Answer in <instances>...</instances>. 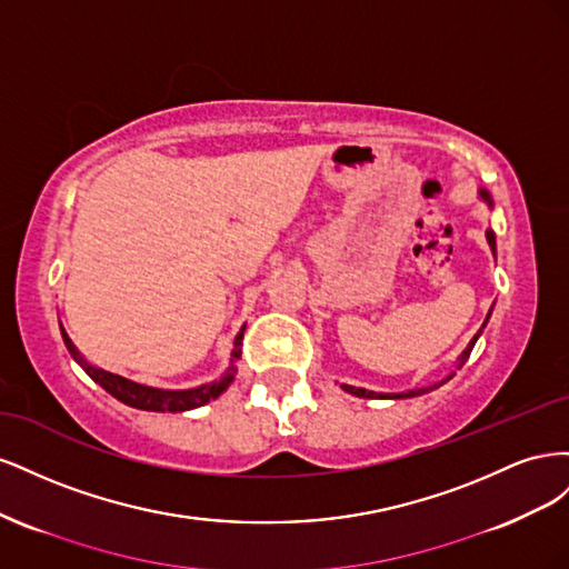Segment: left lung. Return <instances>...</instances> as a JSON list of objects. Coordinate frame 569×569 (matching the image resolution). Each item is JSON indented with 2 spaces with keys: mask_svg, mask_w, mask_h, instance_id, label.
I'll return each mask as SVG.
<instances>
[{
  "mask_svg": "<svg viewBox=\"0 0 569 569\" xmlns=\"http://www.w3.org/2000/svg\"><path fill=\"white\" fill-rule=\"evenodd\" d=\"M481 199H485L489 206H493L491 203V197H489V192H485V189H481ZM487 242H489V247L496 251V234H493V230H487ZM481 335V330L472 337V341L468 343V349L462 351V356H460V363H458V368L460 366H465V360L470 358V353H472V347H475V341H477V337ZM453 375H449L446 377V380H441V382H437L435 387H422V389H410V391H406V393H375V391H368V389H360V387H351V385H343V389H347L349 393H353V396H360V399H408V396H420V393H427V391H432V389H437V387H441L443 382H449Z\"/></svg>",
  "mask_w": 569,
  "mask_h": 569,
  "instance_id": "left-lung-1",
  "label": "left lung"
}]
</instances>
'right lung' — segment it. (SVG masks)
<instances>
[{
  "label": "right lung",
  "mask_w": 569,
  "mask_h": 569,
  "mask_svg": "<svg viewBox=\"0 0 569 569\" xmlns=\"http://www.w3.org/2000/svg\"><path fill=\"white\" fill-rule=\"evenodd\" d=\"M61 335H63V341L68 351H71V356L78 360V366L88 372L92 380L104 387L111 396H116L118 401H123L126 406H132V408H140V410H159V412H182V410H192V408H199L203 403H209L213 399H218V396L226 391L230 387V382L234 380L237 375V366L234 360L242 356V339H244V327L242 332H239L234 337V351H232V366L228 368V372L220 377V380L211 382V385H203V387H197V389H184V391H166V389H153V387H144V385H137V382H130L126 380V377L120 375H111L107 370H99V368H92L88 360H84L76 347L71 343V339H68V335L63 332L61 327Z\"/></svg>",
  "instance_id": "right-lung-1"
}]
</instances>
